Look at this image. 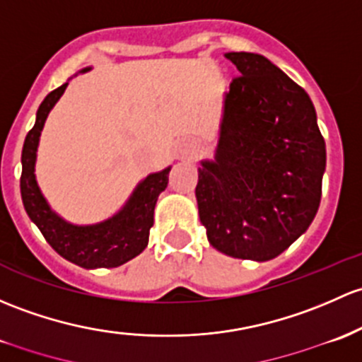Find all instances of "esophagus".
<instances>
[{"label": "esophagus", "mask_w": 362, "mask_h": 362, "mask_svg": "<svg viewBox=\"0 0 362 362\" xmlns=\"http://www.w3.org/2000/svg\"><path fill=\"white\" fill-rule=\"evenodd\" d=\"M196 142H194V140H184V144H182L180 146V154H182V158H185V159H191V158H194V154H196Z\"/></svg>", "instance_id": "34e87169"}]
</instances>
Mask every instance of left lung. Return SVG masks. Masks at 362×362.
I'll return each instance as SVG.
<instances>
[{
    "instance_id": "8db88e82",
    "label": "left lung",
    "mask_w": 362,
    "mask_h": 362,
    "mask_svg": "<svg viewBox=\"0 0 362 362\" xmlns=\"http://www.w3.org/2000/svg\"><path fill=\"white\" fill-rule=\"evenodd\" d=\"M216 161L197 170L199 220L213 248L265 262L290 248L321 203L326 146L302 86L257 53L230 52Z\"/></svg>"
}]
</instances>
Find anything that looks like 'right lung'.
<instances>
[{
    "instance_id": "add662e5",
    "label": "right lung",
    "mask_w": 362,
    "mask_h": 362,
    "mask_svg": "<svg viewBox=\"0 0 362 362\" xmlns=\"http://www.w3.org/2000/svg\"><path fill=\"white\" fill-rule=\"evenodd\" d=\"M66 86L67 83H64L45 97L37 109L36 123L25 136L21 175L22 201L29 218L36 223L52 248L66 260L85 269L119 267L146 250L154 223L156 201L168 185L170 168L149 175L133 192L127 206L107 222L78 227L59 218L41 196L34 178V161L45 119Z\"/></svg>"
}]
</instances>
